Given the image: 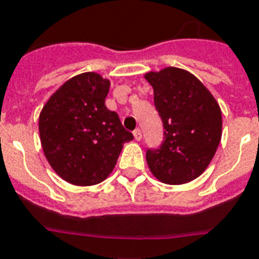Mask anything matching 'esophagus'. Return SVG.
Here are the masks:
<instances>
[{
    "mask_svg": "<svg viewBox=\"0 0 259 259\" xmlns=\"http://www.w3.org/2000/svg\"><path fill=\"white\" fill-rule=\"evenodd\" d=\"M134 136H135V140H138V142H140L142 140V131L140 130H135L134 131Z\"/></svg>",
    "mask_w": 259,
    "mask_h": 259,
    "instance_id": "1",
    "label": "esophagus"
}]
</instances>
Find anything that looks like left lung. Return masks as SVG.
Segmentation results:
<instances>
[{"instance_id":"left-lung-1","label":"left lung","mask_w":259,"mask_h":259,"mask_svg":"<svg viewBox=\"0 0 259 259\" xmlns=\"http://www.w3.org/2000/svg\"><path fill=\"white\" fill-rule=\"evenodd\" d=\"M153 102L164 125V142L147 149V163L156 179L170 185L197 179L210 164L221 142V108L193 74L166 67L147 72Z\"/></svg>"}]
</instances>
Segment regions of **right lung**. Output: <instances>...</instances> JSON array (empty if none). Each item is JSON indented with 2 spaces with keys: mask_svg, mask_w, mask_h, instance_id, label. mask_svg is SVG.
<instances>
[{
  "mask_svg": "<svg viewBox=\"0 0 259 259\" xmlns=\"http://www.w3.org/2000/svg\"><path fill=\"white\" fill-rule=\"evenodd\" d=\"M108 91V79L83 72L63 83L40 111L45 156L67 183L89 187L106 180L123 144L134 139L104 104Z\"/></svg>",
  "mask_w": 259,
  "mask_h": 259,
  "instance_id": "right-lung-1",
  "label": "right lung"
}]
</instances>
